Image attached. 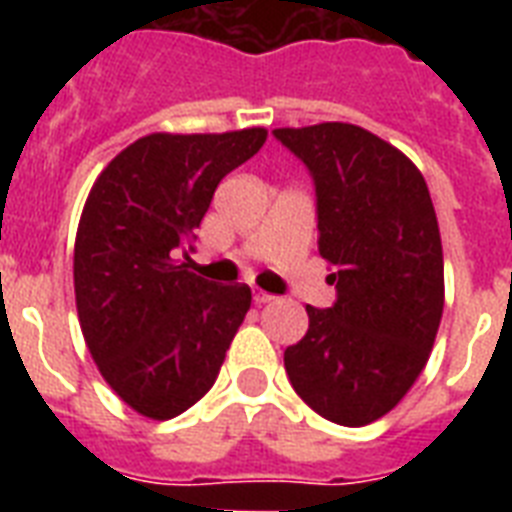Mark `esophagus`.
I'll list each match as a JSON object with an SVG mask.
<instances>
[{
	"instance_id": "1",
	"label": "esophagus",
	"mask_w": 512,
	"mask_h": 512,
	"mask_svg": "<svg viewBox=\"0 0 512 512\" xmlns=\"http://www.w3.org/2000/svg\"><path fill=\"white\" fill-rule=\"evenodd\" d=\"M252 300H255V305H265V303H273L276 297L268 295V292H263V289H255V295H252Z\"/></svg>"
}]
</instances>
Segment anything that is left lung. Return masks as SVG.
I'll list each match as a JSON object with an SVG mask.
<instances>
[{
  "instance_id": "1",
  "label": "left lung",
  "mask_w": 512,
  "mask_h": 512,
  "mask_svg": "<svg viewBox=\"0 0 512 512\" xmlns=\"http://www.w3.org/2000/svg\"><path fill=\"white\" fill-rule=\"evenodd\" d=\"M273 135L311 170L319 252L337 303L305 305L284 350L289 382L324 420L361 428L388 414L428 364L444 313V249L428 183L364 127L324 122Z\"/></svg>"
}]
</instances>
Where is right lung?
I'll return each mask as SVG.
<instances>
[{
  "label": "right lung",
  "instance_id": "obj_1",
  "mask_svg": "<svg viewBox=\"0 0 512 512\" xmlns=\"http://www.w3.org/2000/svg\"><path fill=\"white\" fill-rule=\"evenodd\" d=\"M268 130L138 138L92 183L74 244L79 327L103 380L151 420H172L217 380L252 305L247 284H212L175 260L217 183Z\"/></svg>",
  "mask_w": 512,
  "mask_h": 512
}]
</instances>
